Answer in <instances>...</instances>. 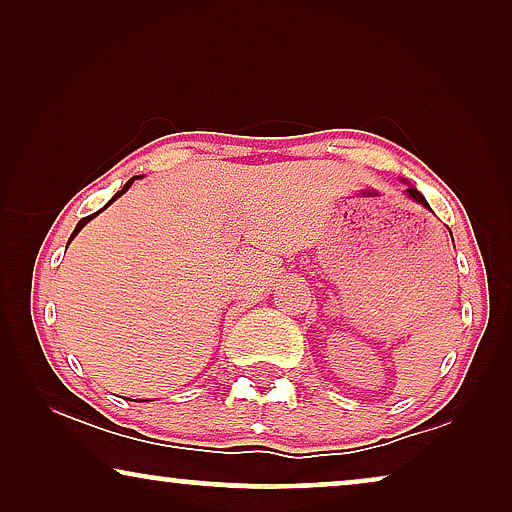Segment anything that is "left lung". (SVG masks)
<instances>
[{"instance_id": "left-lung-1", "label": "left lung", "mask_w": 512, "mask_h": 512, "mask_svg": "<svg viewBox=\"0 0 512 512\" xmlns=\"http://www.w3.org/2000/svg\"><path fill=\"white\" fill-rule=\"evenodd\" d=\"M408 193H410V198H415L417 202H419V205H424V207H429V202H426V198H424V195L422 193H419L417 191V188L415 186H410L408 188Z\"/></svg>"}]
</instances>
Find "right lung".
Wrapping results in <instances>:
<instances>
[{"label": "right lung", "instance_id": "add662e5", "mask_svg": "<svg viewBox=\"0 0 512 512\" xmlns=\"http://www.w3.org/2000/svg\"><path fill=\"white\" fill-rule=\"evenodd\" d=\"M130 184H132V179H128V181H125V186H123V188H121V191H118V193H116V195H114V198H111V200H109V202H114V200H116V198H118V195H121V193H123V191H125V188H128V186H130ZM95 214H97V212H95ZM95 214H90V216H83V219H81V221H79V223H76V228H74V233H72V235H69V240H72V237H74V235H76V233H79V230H81V228H83V226H86V221H90V219H93V216H95Z\"/></svg>", "mask_w": 512, "mask_h": 512}]
</instances>
